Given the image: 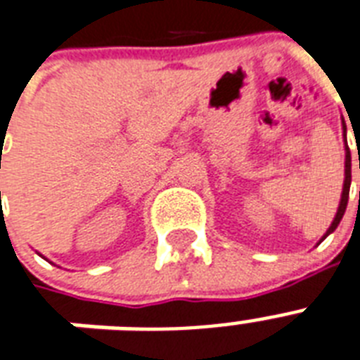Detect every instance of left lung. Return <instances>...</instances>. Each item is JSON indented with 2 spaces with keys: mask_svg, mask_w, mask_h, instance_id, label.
Here are the masks:
<instances>
[{
  "mask_svg": "<svg viewBox=\"0 0 360 360\" xmlns=\"http://www.w3.org/2000/svg\"><path fill=\"white\" fill-rule=\"evenodd\" d=\"M342 131H344V142H345V171H344V188H342V197H340V205H338V210H336V216H334L333 224L330 227L327 229V233L321 236V240L317 242V244H321L325 238H327L330 233L336 231V227L340 225L342 218H344L345 214V208H347V199H349V186H351V152H349V146H347V141H345V135H347V127H345V122L342 118Z\"/></svg>",
  "mask_w": 360,
  "mask_h": 360,
  "instance_id": "obj_1",
  "label": "left lung"
}]
</instances>
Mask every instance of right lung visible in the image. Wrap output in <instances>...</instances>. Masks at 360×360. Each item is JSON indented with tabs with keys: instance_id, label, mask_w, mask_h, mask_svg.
I'll list each match as a JSON object with an SVG mask.
<instances>
[{
	"instance_id": "right-lung-1",
	"label": "right lung",
	"mask_w": 360,
	"mask_h": 360,
	"mask_svg": "<svg viewBox=\"0 0 360 360\" xmlns=\"http://www.w3.org/2000/svg\"><path fill=\"white\" fill-rule=\"evenodd\" d=\"M39 255H41V253H39Z\"/></svg>"
}]
</instances>
